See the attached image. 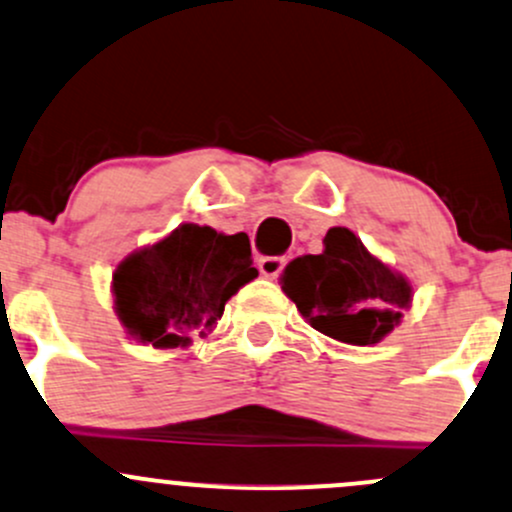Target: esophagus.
<instances>
[{
  "label": "esophagus",
  "mask_w": 512,
  "mask_h": 512,
  "mask_svg": "<svg viewBox=\"0 0 512 512\" xmlns=\"http://www.w3.org/2000/svg\"><path fill=\"white\" fill-rule=\"evenodd\" d=\"M284 265H287V260H284V257H260V262H257V270H260L262 277L274 279V277H279V272L284 270Z\"/></svg>",
  "instance_id": "1"
}]
</instances>
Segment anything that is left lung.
I'll use <instances>...</instances> for the list:
<instances>
[{
  "label": "left lung",
  "instance_id": "8db88e82",
  "mask_svg": "<svg viewBox=\"0 0 512 512\" xmlns=\"http://www.w3.org/2000/svg\"><path fill=\"white\" fill-rule=\"evenodd\" d=\"M279 284L311 328L351 346H375L390 336L414 297L405 274L341 225L328 230L321 255L289 262Z\"/></svg>",
  "mask_w": 512,
  "mask_h": 512
}]
</instances>
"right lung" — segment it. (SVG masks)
Returning <instances> with one entry per match:
<instances>
[{"label": "right lung", "mask_w": 512, "mask_h": 512, "mask_svg": "<svg viewBox=\"0 0 512 512\" xmlns=\"http://www.w3.org/2000/svg\"><path fill=\"white\" fill-rule=\"evenodd\" d=\"M257 277L245 233L181 223L134 250L112 272L115 314L132 341L152 348H188L218 324L225 301Z\"/></svg>", "instance_id": "add662e5"}]
</instances>
